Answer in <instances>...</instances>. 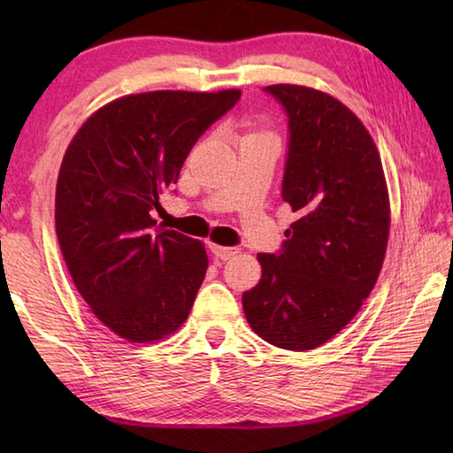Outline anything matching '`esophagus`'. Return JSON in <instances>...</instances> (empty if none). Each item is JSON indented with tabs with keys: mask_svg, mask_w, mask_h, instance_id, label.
<instances>
[{
	"mask_svg": "<svg viewBox=\"0 0 453 453\" xmlns=\"http://www.w3.org/2000/svg\"><path fill=\"white\" fill-rule=\"evenodd\" d=\"M210 251L214 253L221 261H227V258H234L239 249L237 247H224V245H216V243H210Z\"/></svg>",
	"mask_w": 453,
	"mask_h": 453,
	"instance_id": "obj_1",
	"label": "esophagus"
}]
</instances>
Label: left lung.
Masks as SVG:
<instances>
[{
  "label": "left lung",
  "mask_w": 453,
  "mask_h": 453,
  "mask_svg": "<svg viewBox=\"0 0 453 453\" xmlns=\"http://www.w3.org/2000/svg\"><path fill=\"white\" fill-rule=\"evenodd\" d=\"M282 103L290 146L282 198L297 219L278 255L258 253L263 276L243 311L263 341L313 350L360 311L388 251L391 208L380 151L339 99L305 85H268Z\"/></svg>",
  "instance_id": "8db88e82"
}]
</instances>
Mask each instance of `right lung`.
I'll return each instance as SVG.
<instances>
[{"label":"right lung","instance_id":"right-lung-1","mask_svg":"<svg viewBox=\"0 0 453 453\" xmlns=\"http://www.w3.org/2000/svg\"><path fill=\"white\" fill-rule=\"evenodd\" d=\"M242 97L150 91L95 111L67 146L56 182V235L91 313L130 342L167 339L204 280V243L153 229L159 195L196 140Z\"/></svg>","mask_w":453,"mask_h":453}]
</instances>
